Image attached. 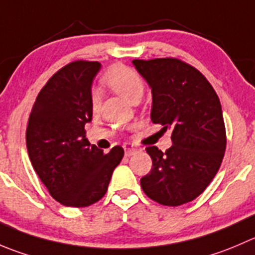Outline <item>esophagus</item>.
<instances>
[{
  "label": "esophagus",
  "instance_id": "esophagus-1",
  "mask_svg": "<svg viewBox=\"0 0 255 255\" xmlns=\"http://www.w3.org/2000/svg\"><path fill=\"white\" fill-rule=\"evenodd\" d=\"M135 152V148L130 144H126L125 145V155L126 157H130L133 153Z\"/></svg>",
  "mask_w": 255,
  "mask_h": 255
}]
</instances>
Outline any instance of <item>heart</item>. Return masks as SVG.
Instances as JSON below:
<instances>
[{"label": "heart", "instance_id": "1", "mask_svg": "<svg viewBox=\"0 0 255 255\" xmlns=\"http://www.w3.org/2000/svg\"><path fill=\"white\" fill-rule=\"evenodd\" d=\"M105 82L113 92L117 93L128 102H138L144 92V82L134 70L126 66H115L105 75ZM101 97L97 91L92 93V110L97 111L100 107Z\"/></svg>", "mask_w": 255, "mask_h": 255}]
</instances>
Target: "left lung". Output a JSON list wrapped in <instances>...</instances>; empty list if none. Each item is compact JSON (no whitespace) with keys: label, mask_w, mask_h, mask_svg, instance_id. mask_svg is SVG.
<instances>
[{"label":"left lung","mask_w":255,"mask_h":255,"mask_svg":"<svg viewBox=\"0 0 255 255\" xmlns=\"http://www.w3.org/2000/svg\"><path fill=\"white\" fill-rule=\"evenodd\" d=\"M152 91L150 120L172 132L165 152L145 148L153 167L142 189L163 206L196 199L213 180L226 150L223 112L216 91L192 66L175 58L132 61Z\"/></svg>","instance_id":"1"}]
</instances>
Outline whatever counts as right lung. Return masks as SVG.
Here are the masks:
<instances>
[{"label": "right lung", "instance_id": "1", "mask_svg": "<svg viewBox=\"0 0 255 255\" xmlns=\"http://www.w3.org/2000/svg\"><path fill=\"white\" fill-rule=\"evenodd\" d=\"M100 62L76 61L54 73L38 93L29 115L26 145L34 172L63 206L87 207L107 192L125 150L103 154L86 137L92 121V83Z\"/></svg>", "mask_w": 255, "mask_h": 255}]
</instances>
